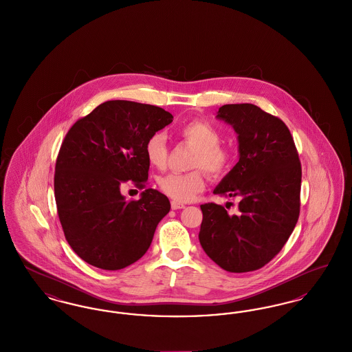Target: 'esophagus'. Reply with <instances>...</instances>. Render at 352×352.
Wrapping results in <instances>:
<instances>
[{
	"label": "esophagus",
	"mask_w": 352,
	"mask_h": 352,
	"mask_svg": "<svg viewBox=\"0 0 352 352\" xmlns=\"http://www.w3.org/2000/svg\"><path fill=\"white\" fill-rule=\"evenodd\" d=\"M171 208L173 210H181V208H184V204L181 201H171Z\"/></svg>",
	"instance_id": "34e87169"
}]
</instances>
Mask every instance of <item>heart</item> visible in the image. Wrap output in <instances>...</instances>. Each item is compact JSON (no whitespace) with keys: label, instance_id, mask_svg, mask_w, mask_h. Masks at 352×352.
I'll use <instances>...</instances> for the list:
<instances>
[{"label":"heart","instance_id":"b5f03b06","mask_svg":"<svg viewBox=\"0 0 352 352\" xmlns=\"http://www.w3.org/2000/svg\"><path fill=\"white\" fill-rule=\"evenodd\" d=\"M179 134L197 151L194 153L191 168L187 173H168L158 179L160 190L177 201H188L204 188L206 171L218 178L226 175L234 164V154L221 146L223 137L210 122L194 120L179 129ZM145 157L151 168H164L168 162V146L162 134H154L146 141Z\"/></svg>","mask_w":352,"mask_h":352}]
</instances>
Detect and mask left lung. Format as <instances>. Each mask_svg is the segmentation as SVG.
Masks as SVG:
<instances>
[{
  "label": "left lung",
  "mask_w": 352,
  "mask_h": 352,
  "mask_svg": "<svg viewBox=\"0 0 352 352\" xmlns=\"http://www.w3.org/2000/svg\"><path fill=\"white\" fill-rule=\"evenodd\" d=\"M219 120L232 125L239 162L214 194L236 198L230 215L217 203L201 204L203 251L220 268L244 273L263 268L283 250L300 217L302 170L284 121L253 104H226Z\"/></svg>",
  "instance_id": "obj_1"
}]
</instances>
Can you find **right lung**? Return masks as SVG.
Instances as JSON below:
<instances>
[{
    "instance_id": "obj_1",
    "label": "right lung",
    "mask_w": 352,
    "mask_h": 352,
    "mask_svg": "<svg viewBox=\"0 0 352 352\" xmlns=\"http://www.w3.org/2000/svg\"><path fill=\"white\" fill-rule=\"evenodd\" d=\"M171 121L160 107L111 100L66 134L55 165V201L69 247L89 265L118 270L149 250L170 211L168 197L146 188L138 201H128L120 187H146V141Z\"/></svg>"
}]
</instances>
